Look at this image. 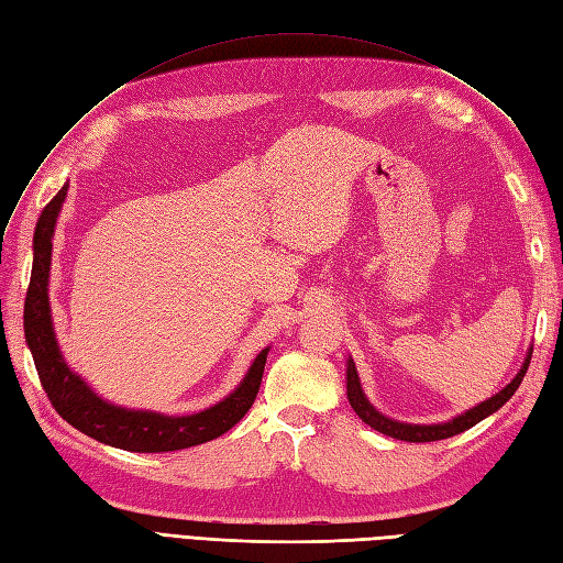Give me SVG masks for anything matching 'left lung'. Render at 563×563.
Masks as SVG:
<instances>
[{
    "label": "left lung",
    "mask_w": 563,
    "mask_h": 563,
    "mask_svg": "<svg viewBox=\"0 0 563 563\" xmlns=\"http://www.w3.org/2000/svg\"><path fill=\"white\" fill-rule=\"evenodd\" d=\"M531 354H533V345L528 347L526 352V360L519 368L517 376L509 380L500 391H496V395L488 397L486 401L472 406L470 411L460 413L446 422H434V424H413V422H401V420H395V418H387L383 416L376 406H373L364 389H362V383H360V373H356V366L352 362V356H347V399H350V406L354 408V413L360 416L368 428H373L380 434H387L391 439H401V441H413V444H422V441H439V439H449V437H455L460 432H465L470 428H474L476 422H482L484 418L493 416L498 411V408H503L509 399H512L515 391L519 389L526 371H528V364H531Z\"/></svg>",
    "instance_id": "1"
}]
</instances>
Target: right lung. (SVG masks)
<instances>
[{
    "label": "right lung",
    "instance_id": "1",
    "mask_svg": "<svg viewBox=\"0 0 563 563\" xmlns=\"http://www.w3.org/2000/svg\"><path fill=\"white\" fill-rule=\"evenodd\" d=\"M63 185L51 199L35 228L32 240V275L25 296V340L37 366V376L46 397L54 404L58 416L87 437L114 449L133 453H166L190 449L203 441H211L232 430L240 422L258 395L269 347L261 350L249 366L244 380L230 395L199 413L166 416L145 408H126L103 399L98 391L70 368L58 347L48 302V275H51V240L56 232V220L67 197Z\"/></svg>",
    "mask_w": 563,
    "mask_h": 563
}]
</instances>
